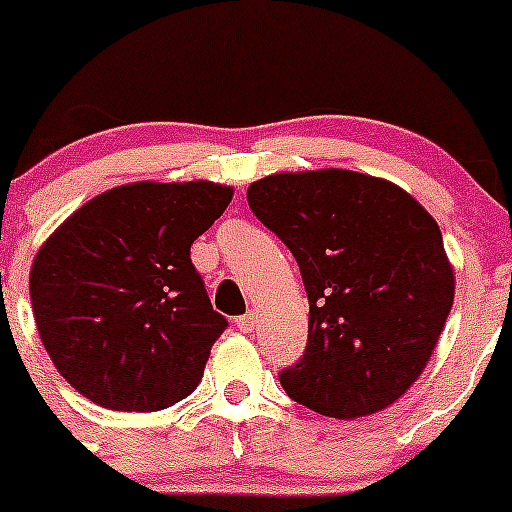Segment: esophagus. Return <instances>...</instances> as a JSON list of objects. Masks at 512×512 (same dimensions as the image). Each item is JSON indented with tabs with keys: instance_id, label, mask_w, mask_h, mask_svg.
<instances>
[{
	"instance_id": "1",
	"label": "esophagus",
	"mask_w": 512,
	"mask_h": 512,
	"mask_svg": "<svg viewBox=\"0 0 512 512\" xmlns=\"http://www.w3.org/2000/svg\"><path fill=\"white\" fill-rule=\"evenodd\" d=\"M236 327L241 332H251L253 327H256V314L248 312V314H241V317H236Z\"/></svg>"
}]
</instances>
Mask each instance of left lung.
<instances>
[{
	"label": "left lung",
	"instance_id": "1",
	"mask_svg": "<svg viewBox=\"0 0 512 512\" xmlns=\"http://www.w3.org/2000/svg\"><path fill=\"white\" fill-rule=\"evenodd\" d=\"M246 198L309 299L307 350L281 370L284 391L332 419L388 409L424 373L454 302L437 220L403 187L340 167L269 175Z\"/></svg>",
	"mask_w": 512,
	"mask_h": 512
}]
</instances>
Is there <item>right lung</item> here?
Listing matches in <instances>:
<instances>
[{
	"instance_id": "add662e5",
	"label": "right lung",
	"mask_w": 512,
	"mask_h": 512,
	"mask_svg": "<svg viewBox=\"0 0 512 512\" xmlns=\"http://www.w3.org/2000/svg\"><path fill=\"white\" fill-rule=\"evenodd\" d=\"M231 185L129 182L50 233L30 271L35 325L65 381L111 411H162L198 388L213 312L190 246L223 215Z\"/></svg>"
}]
</instances>
